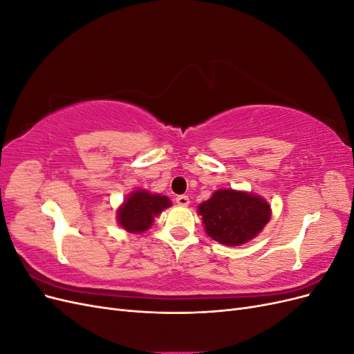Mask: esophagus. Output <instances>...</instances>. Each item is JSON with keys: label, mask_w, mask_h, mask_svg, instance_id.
I'll return each mask as SVG.
<instances>
[{"label": "esophagus", "mask_w": 354, "mask_h": 354, "mask_svg": "<svg viewBox=\"0 0 354 354\" xmlns=\"http://www.w3.org/2000/svg\"><path fill=\"white\" fill-rule=\"evenodd\" d=\"M176 202L178 203L180 207H187L189 203H190V199H189V196H186V195H180V196L176 198Z\"/></svg>", "instance_id": "34e87169"}]
</instances>
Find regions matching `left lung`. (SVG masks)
Returning a JSON list of instances; mask_svg holds the SVG:
<instances>
[{"mask_svg":"<svg viewBox=\"0 0 354 354\" xmlns=\"http://www.w3.org/2000/svg\"><path fill=\"white\" fill-rule=\"evenodd\" d=\"M203 229L214 241L241 246L259 236L272 218V207L263 196L236 189H218L198 207Z\"/></svg>","mask_w":354,"mask_h":354,"instance_id":"obj_1","label":"left lung"}]
</instances>
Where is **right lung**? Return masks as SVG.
Wrapping results in <instances>:
<instances>
[{
	"label": "right lung",
	"mask_w": 354,
	"mask_h": 354,
	"mask_svg": "<svg viewBox=\"0 0 354 354\" xmlns=\"http://www.w3.org/2000/svg\"><path fill=\"white\" fill-rule=\"evenodd\" d=\"M173 203L165 195L151 194L146 189H136L116 209V221L128 233H143L164 209Z\"/></svg>",
	"instance_id": "add662e5"
}]
</instances>
